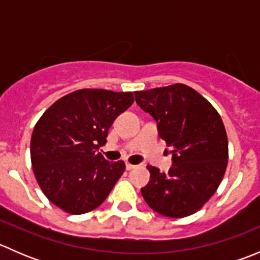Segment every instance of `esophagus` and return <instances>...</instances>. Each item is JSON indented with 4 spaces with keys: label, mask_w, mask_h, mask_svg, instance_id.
<instances>
[{
    "label": "esophagus",
    "mask_w": 260,
    "mask_h": 260,
    "mask_svg": "<svg viewBox=\"0 0 260 260\" xmlns=\"http://www.w3.org/2000/svg\"><path fill=\"white\" fill-rule=\"evenodd\" d=\"M136 165H132V164H125V169H127V171H131V170H133V169H136Z\"/></svg>",
    "instance_id": "obj_1"
}]
</instances>
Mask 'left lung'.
<instances>
[{"instance_id":"left-lung-1","label":"left lung","mask_w":260,"mask_h":260,"mask_svg":"<svg viewBox=\"0 0 260 260\" xmlns=\"http://www.w3.org/2000/svg\"><path fill=\"white\" fill-rule=\"evenodd\" d=\"M138 106L154 118L158 136L172 147V167L147 166L141 188L147 205L169 217L200 210L219 187L228 165V137L216 109L185 84L135 91Z\"/></svg>"}]
</instances>
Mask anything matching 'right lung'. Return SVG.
Masks as SVG:
<instances>
[{
  "mask_svg": "<svg viewBox=\"0 0 260 260\" xmlns=\"http://www.w3.org/2000/svg\"><path fill=\"white\" fill-rule=\"evenodd\" d=\"M135 102L133 93L80 89L55 102L31 136L30 153L39 186L54 205L85 214L107 199L125 170L99 153L114 119Z\"/></svg>",
  "mask_w": 260,
  "mask_h": 260,
  "instance_id": "add662e5",
  "label": "right lung"
}]
</instances>
